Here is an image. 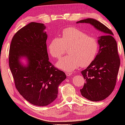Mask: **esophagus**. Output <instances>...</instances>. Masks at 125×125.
I'll use <instances>...</instances> for the list:
<instances>
[{
  "label": "esophagus",
  "instance_id": "34e87169",
  "mask_svg": "<svg viewBox=\"0 0 125 125\" xmlns=\"http://www.w3.org/2000/svg\"><path fill=\"white\" fill-rule=\"evenodd\" d=\"M65 74L67 76H71L72 74V72H70V71L66 72L65 73Z\"/></svg>",
  "mask_w": 125,
  "mask_h": 125
}]
</instances>
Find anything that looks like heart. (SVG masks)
Instances as JSON below:
<instances>
[{
  "label": "heart",
  "instance_id": "b5f03b06",
  "mask_svg": "<svg viewBox=\"0 0 125 125\" xmlns=\"http://www.w3.org/2000/svg\"><path fill=\"white\" fill-rule=\"evenodd\" d=\"M98 42L95 37L79 29L69 27L62 31L61 37H54L49 42L48 49L54 58H60L65 52L69 55L59 60L56 65L65 71H71L79 67L88 66L94 60L98 51Z\"/></svg>",
  "mask_w": 125,
  "mask_h": 125
}]
</instances>
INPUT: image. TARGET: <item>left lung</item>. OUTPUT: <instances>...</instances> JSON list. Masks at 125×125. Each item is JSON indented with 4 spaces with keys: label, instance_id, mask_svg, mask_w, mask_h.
<instances>
[{
    "label": "left lung",
    "instance_id": "left-lung-1",
    "mask_svg": "<svg viewBox=\"0 0 125 125\" xmlns=\"http://www.w3.org/2000/svg\"><path fill=\"white\" fill-rule=\"evenodd\" d=\"M77 23L90 24L104 33L98 38L100 49L94 60L81 72L86 83L80 90L85 98L92 101H100L110 95L115 88L120 65L117 42L112 31L98 20L88 18Z\"/></svg>",
    "mask_w": 125,
    "mask_h": 125
}]
</instances>
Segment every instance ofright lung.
<instances>
[{"mask_svg":"<svg viewBox=\"0 0 125 125\" xmlns=\"http://www.w3.org/2000/svg\"><path fill=\"white\" fill-rule=\"evenodd\" d=\"M45 28L42 23L28 24L13 36L9 52V66L17 90L27 101L39 106L56 100L58 87L66 78L49 62ZM21 58L27 60L25 66Z\"/></svg>","mask_w":125,"mask_h":125,"instance_id":"1","label":"right lung"}]
</instances>
